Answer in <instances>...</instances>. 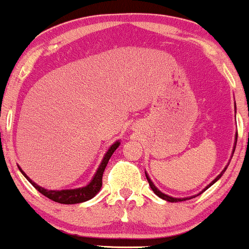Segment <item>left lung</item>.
Listing matches in <instances>:
<instances>
[{
  "mask_svg": "<svg viewBox=\"0 0 249 249\" xmlns=\"http://www.w3.org/2000/svg\"><path fill=\"white\" fill-rule=\"evenodd\" d=\"M236 142H237V134H236V138H235V146H233V150H232V154H233V151H235V147H236ZM226 168H228V167H225V168L223 169V172H221L220 174H219L218 177H216L215 179H214L213 181H212L211 184H209V185H207L206 186L205 189H203V191H206L207 190V189L209 188V186H212L213 185L214 183H215L216 180H218V179H220V177L223 176V173L224 172L226 171ZM145 176H146V179H147V181H149V185H150V188L152 189V191H154L155 194H156L157 196H159V197H161V198H163V200H166V201H168V202H180V201H185V200H190V198H193V197H195V196H193V197H184V198H176V197H171V196H168V195H166V194H163V193H161V191L159 190V189L156 188V186L154 185V183H152L151 181V179L149 178V177H147V174L145 173ZM198 195H200V194H198Z\"/></svg>",
  "mask_w": 249,
  "mask_h": 249,
  "instance_id": "8db88e82",
  "label": "left lung"
}]
</instances>
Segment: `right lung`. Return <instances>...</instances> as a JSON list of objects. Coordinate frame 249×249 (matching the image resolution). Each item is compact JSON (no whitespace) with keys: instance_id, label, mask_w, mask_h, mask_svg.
I'll list each match as a JSON object with an SVG mask.
<instances>
[{"instance_id":"add662e5","label":"right lung","mask_w":249,"mask_h":249,"mask_svg":"<svg viewBox=\"0 0 249 249\" xmlns=\"http://www.w3.org/2000/svg\"><path fill=\"white\" fill-rule=\"evenodd\" d=\"M120 146V140L119 142H115L114 144L110 146V149L107 150V154H105L104 159H103L102 163H100L99 168L97 169L95 172L94 177L90 180V183L88 185L83 186V188H78V189H70V190H47V189L41 188L38 186L37 184L34 183L23 171L19 167L20 172L23 173V176L28 179L29 181L31 183V185L36 189L37 191H40L42 195H44L46 197H48L49 200L54 201V202L58 203H63V205H75V203H81L85 202V201L90 200V198L94 197L98 193H99L100 188L103 185V173L105 171V167H107V162H109L110 157L112 156L115 150Z\"/></svg>"}]
</instances>
